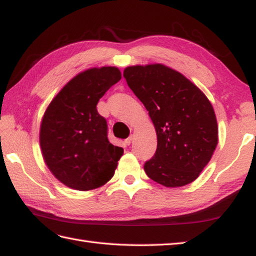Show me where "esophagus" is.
I'll return each instance as SVG.
<instances>
[{"instance_id":"esophagus-1","label":"esophagus","mask_w":256,"mask_h":256,"mask_svg":"<svg viewBox=\"0 0 256 256\" xmlns=\"http://www.w3.org/2000/svg\"><path fill=\"white\" fill-rule=\"evenodd\" d=\"M132 136H129L127 139H124V144H128V146H129V144H132Z\"/></svg>"}]
</instances>
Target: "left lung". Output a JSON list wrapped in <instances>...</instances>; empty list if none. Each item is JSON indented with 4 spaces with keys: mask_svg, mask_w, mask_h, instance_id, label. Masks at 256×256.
I'll use <instances>...</instances> for the list:
<instances>
[{
    "mask_svg": "<svg viewBox=\"0 0 256 256\" xmlns=\"http://www.w3.org/2000/svg\"><path fill=\"white\" fill-rule=\"evenodd\" d=\"M124 76L156 129V152L144 166L147 176L166 187L194 182L218 142L210 100L186 76L164 64L128 66Z\"/></svg>",
    "mask_w": 256,
    "mask_h": 256,
    "instance_id": "left-lung-1",
    "label": "left lung"
}]
</instances>
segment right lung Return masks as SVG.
<instances>
[{
    "mask_svg": "<svg viewBox=\"0 0 256 256\" xmlns=\"http://www.w3.org/2000/svg\"><path fill=\"white\" fill-rule=\"evenodd\" d=\"M122 79L116 66L80 72L46 108L40 128L43 159L62 184L90 190L112 180L124 149L108 140L106 119L97 104Z\"/></svg>",
    "mask_w": 256,
    "mask_h": 256,
    "instance_id": "right-lung-1",
    "label": "right lung"
}]
</instances>
